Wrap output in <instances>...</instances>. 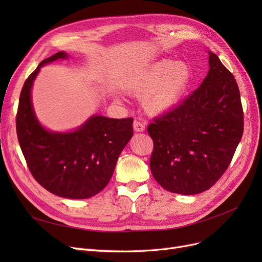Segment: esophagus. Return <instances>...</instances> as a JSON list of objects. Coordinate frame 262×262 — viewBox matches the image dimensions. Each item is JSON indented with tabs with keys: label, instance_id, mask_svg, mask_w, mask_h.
Segmentation results:
<instances>
[{
	"label": "esophagus",
	"instance_id": "1",
	"mask_svg": "<svg viewBox=\"0 0 262 262\" xmlns=\"http://www.w3.org/2000/svg\"><path fill=\"white\" fill-rule=\"evenodd\" d=\"M133 128H134V131H137V132H143V131L145 130V121L134 120V122H133Z\"/></svg>",
	"mask_w": 262,
	"mask_h": 262
}]
</instances>
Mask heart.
Returning a JSON list of instances; mask_svg holds the SVG:
<instances>
[{
  "mask_svg": "<svg viewBox=\"0 0 262 262\" xmlns=\"http://www.w3.org/2000/svg\"><path fill=\"white\" fill-rule=\"evenodd\" d=\"M191 81V70L185 62L161 61L128 85L133 96L144 98L146 112L162 114L181 100Z\"/></svg>",
  "mask_w": 262,
  "mask_h": 262,
  "instance_id": "heart-1",
  "label": "heart"
}]
</instances>
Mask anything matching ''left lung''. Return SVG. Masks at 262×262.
Returning <instances> with one entry per match:
<instances>
[{"label": "left lung", "instance_id": "obj_1", "mask_svg": "<svg viewBox=\"0 0 262 262\" xmlns=\"http://www.w3.org/2000/svg\"><path fill=\"white\" fill-rule=\"evenodd\" d=\"M210 70L200 87L147 126L154 148L153 177L164 189L196 194L222 177L244 131L241 93L234 75L209 52Z\"/></svg>", "mask_w": 262, "mask_h": 262}]
</instances>
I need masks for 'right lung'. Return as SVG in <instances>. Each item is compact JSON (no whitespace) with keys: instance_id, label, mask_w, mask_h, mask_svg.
<instances>
[{"instance_id":"obj_1","label":"right lung","mask_w":262,"mask_h":262,"mask_svg":"<svg viewBox=\"0 0 262 262\" xmlns=\"http://www.w3.org/2000/svg\"><path fill=\"white\" fill-rule=\"evenodd\" d=\"M66 58L68 54L60 51L45 59L24 83L16 131L28 168L39 185L62 198L86 199L108 185L119 155L133 136V119L93 116L73 132L46 130L31 105V86L42 66Z\"/></svg>"}]
</instances>
